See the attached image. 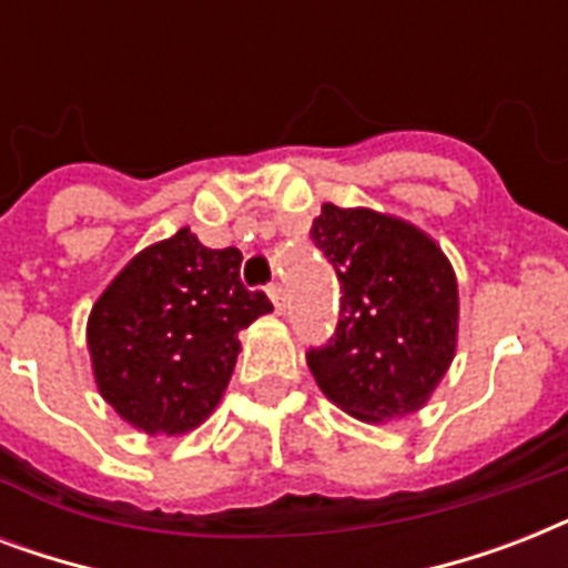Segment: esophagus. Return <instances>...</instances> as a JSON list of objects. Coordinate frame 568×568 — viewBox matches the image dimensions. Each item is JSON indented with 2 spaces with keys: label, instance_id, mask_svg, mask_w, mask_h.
I'll list each match as a JSON object with an SVG mask.
<instances>
[{
  "label": "esophagus",
  "instance_id": "esophagus-1",
  "mask_svg": "<svg viewBox=\"0 0 568 568\" xmlns=\"http://www.w3.org/2000/svg\"><path fill=\"white\" fill-rule=\"evenodd\" d=\"M267 297H271V303H274V310H276V312H283V310H285V292H283V285H280V283H271V285H267Z\"/></svg>",
  "mask_w": 568,
  "mask_h": 568
}]
</instances>
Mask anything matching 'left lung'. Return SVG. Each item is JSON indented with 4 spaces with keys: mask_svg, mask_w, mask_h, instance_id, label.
<instances>
[{
    "mask_svg": "<svg viewBox=\"0 0 568 568\" xmlns=\"http://www.w3.org/2000/svg\"><path fill=\"white\" fill-rule=\"evenodd\" d=\"M310 235L342 283L336 336L306 354L318 388L359 422L422 409L457 354L448 256L418 226L374 209L324 203Z\"/></svg>",
    "mask_w": 568,
    "mask_h": 568,
    "instance_id": "obj_1",
    "label": "left lung"
}]
</instances>
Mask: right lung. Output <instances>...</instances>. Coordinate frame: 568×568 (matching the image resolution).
Masks as SVG:
<instances>
[{"mask_svg": "<svg viewBox=\"0 0 568 568\" xmlns=\"http://www.w3.org/2000/svg\"><path fill=\"white\" fill-rule=\"evenodd\" d=\"M274 310L241 283V250L185 226L141 250L93 303L88 351L105 404L138 430L180 436L209 418L239 359V333Z\"/></svg>", "mask_w": 568, "mask_h": 568, "instance_id": "add662e5", "label": "right lung"}]
</instances>
